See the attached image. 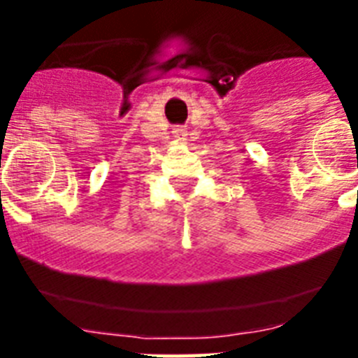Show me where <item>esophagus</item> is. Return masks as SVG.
<instances>
[{
	"label": "esophagus",
	"instance_id": "esophagus-1",
	"mask_svg": "<svg viewBox=\"0 0 358 358\" xmlns=\"http://www.w3.org/2000/svg\"><path fill=\"white\" fill-rule=\"evenodd\" d=\"M173 134L174 137H178V139H184L185 135H187V129H185V126H174Z\"/></svg>",
	"mask_w": 358,
	"mask_h": 358
}]
</instances>
